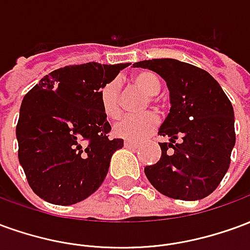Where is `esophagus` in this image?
Masks as SVG:
<instances>
[{
  "mask_svg": "<svg viewBox=\"0 0 250 250\" xmlns=\"http://www.w3.org/2000/svg\"><path fill=\"white\" fill-rule=\"evenodd\" d=\"M125 148H138V147H139V143H136V142L125 141Z\"/></svg>",
  "mask_w": 250,
  "mask_h": 250,
  "instance_id": "1",
  "label": "esophagus"
}]
</instances>
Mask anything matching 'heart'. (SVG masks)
Masks as SVG:
<instances>
[{
    "mask_svg": "<svg viewBox=\"0 0 250 250\" xmlns=\"http://www.w3.org/2000/svg\"><path fill=\"white\" fill-rule=\"evenodd\" d=\"M132 85L141 91L145 96L155 98L161 92V82L152 72L142 71L131 77ZM100 103L103 111L109 118L118 116L120 112L119 84L118 82H108L100 89ZM158 125V118L154 114H145L141 116H123L114 123L112 134L120 139L141 142L154 132Z\"/></svg>",
    "mask_w": 250,
    "mask_h": 250,
    "instance_id": "obj_1",
    "label": "heart"
}]
</instances>
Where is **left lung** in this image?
<instances>
[{
  "mask_svg": "<svg viewBox=\"0 0 250 250\" xmlns=\"http://www.w3.org/2000/svg\"><path fill=\"white\" fill-rule=\"evenodd\" d=\"M132 66L158 73L170 92V112L158 131L170 139L159 143L161 159L145 167L147 179L170 198L208 197L225 177L236 145L230 100L210 73L188 62L152 59Z\"/></svg>",
  "mask_w": 250,
  "mask_h": 250,
  "instance_id": "8db88e82",
  "label": "left lung"
}]
</instances>
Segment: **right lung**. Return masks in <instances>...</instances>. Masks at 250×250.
Returning a JSON list of instances; mask_svg holds the SVG:
<instances>
[{"label":"right lung","instance_id":"right-lung-1","mask_svg":"<svg viewBox=\"0 0 250 250\" xmlns=\"http://www.w3.org/2000/svg\"><path fill=\"white\" fill-rule=\"evenodd\" d=\"M130 64L64 66L25 95L16 127L19 161L40 198L73 205L88 198L108 173L123 139L109 141L100 89Z\"/></svg>","mask_w":250,"mask_h":250}]
</instances>
